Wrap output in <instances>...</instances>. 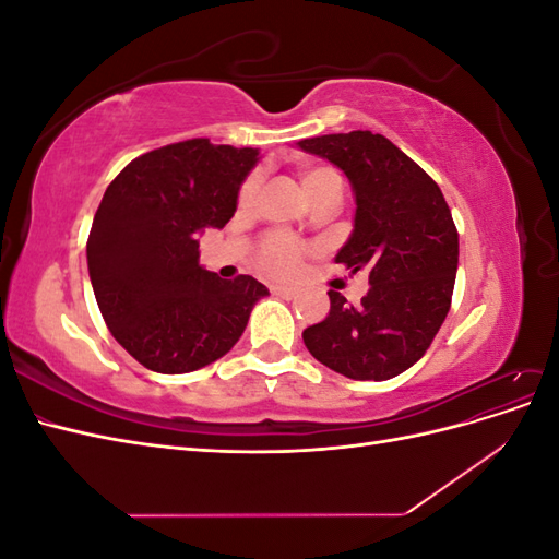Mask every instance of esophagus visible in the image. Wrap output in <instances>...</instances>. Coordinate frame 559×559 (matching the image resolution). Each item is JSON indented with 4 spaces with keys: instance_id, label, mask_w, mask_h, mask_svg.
I'll use <instances>...</instances> for the list:
<instances>
[{
    "instance_id": "1",
    "label": "esophagus",
    "mask_w": 559,
    "mask_h": 559,
    "mask_svg": "<svg viewBox=\"0 0 559 559\" xmlns=\"http://www.w3.org/2000/svg\"><path fill=\"white\" fill-rule=\"evenodd\" d=\"M270 294L289 300V298H296L298 289H296V286H289V284H273V286H270Z\"/></svg>"
}]
</instances>
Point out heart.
<instances>
[{"mask_svg": "<svg viewBox=\"0 0 559 559\" xmlns=\"http://www.w3.org/2000/svg\"><path fill=\"white\" fill-rule=\"evenodd\" d=\"M298 179H300L302 191H306L310 200H317L329 193H343V177L329 165H319V163L302 165L298 170ZM257 189H259V181L253 177L242 183L240 195H238L240 207L253 205V200H257ZM300 259H302V245L280 233L267 235L259 247V263L263 270H267V273L273 275L294 273V270L300 265Z\"/></svg>", "mask_w": 559, "mask_h": 559, "instance_id": "obj_1", "label": "heart"}]
</instances>
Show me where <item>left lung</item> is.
<instances>
[{"mask_svg": "<svg viewBox=\"0 0 559 559\" xmlns=\"http://www.w3.org/2000/svg\"><path fill=\"white\" fill-rule=\"evenodd\" d=\"M298 146L341 167L357 212L335 263L368 270L359 306L329 292L326 319L302 331L312 357L352 380H389L417 364L448 317L460 235L438 183L382 134L352 130Z\"/></svg>", "mask_w": 559, "mask_h": 559, "instance_id": "1", "label": "left lung"}]
</instances>
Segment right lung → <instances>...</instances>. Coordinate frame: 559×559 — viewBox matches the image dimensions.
<instances>
[{
    "label": "right lung",
    "instance_id": "add662e5",
    "mask_svg": "<svg viewBox=\"0 0 559 559\" xmlns=\"http://www.w3.org/2000/svg\"><path fill=\"white\" fill-rule=\"evenodd\" d=\"M259 148L186 140L128 163L88 235V273L111 335L144 368L191 373L240 341L267 289L200 265L198 233L224 228Z\"/></svg>",
    "mask_w": 559,
    "mask_h": 559
}]
</instances>
